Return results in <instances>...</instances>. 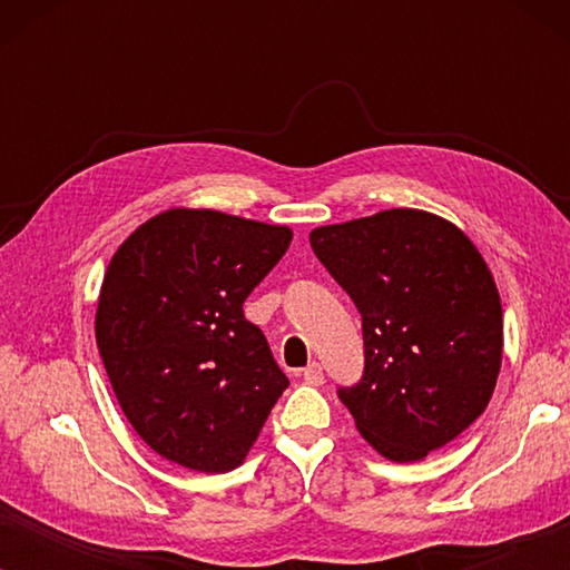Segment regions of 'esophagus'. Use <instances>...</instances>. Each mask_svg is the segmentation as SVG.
<instances>
[{"label":"esophagus","mask_w":570,"mask_h":570,"mask_svg":"<svg viewBox=\"0 0 570 570\" xmlns=\"http://www.w3.org/2000/svg\"><path fill=\"white\" fill-rule=\"evenodd\" d=\"M303 381L311 386H322L324 384V368L318 363H308L306 368H303Z\"/></svg>","instance_id":"1"}]
</instances>
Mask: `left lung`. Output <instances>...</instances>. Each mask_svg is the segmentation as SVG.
<instances>
[{
	"label": "left lung",
	"instance_id": "8db88e82",
	"mask_svg": "<svg viewBox=\"0 0 570 570\" xmlns=\"http://www.w3.org/2000/svg\"><path fill=\"white\" fill-rule=\"evenodd\" d=\"M363 318V376L337 394L381 456L417 462L485 412L503 355L501 295L456 225L384 209L311 230Z\"/></svg>",
	"mask_w": 570,
	"mask_h": 570
}]
</instances>
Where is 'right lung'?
Here are the masks:
<instances>
[{"label":"right lung","instance_id":"obj_1","mask_svg":"<svg viewBox=\"0 0 570 570\" xmlns=\"http://www.w3.org/2000/svg\"><path fill=\"white\" fill-rule=\"evenodd\" d=\"M293 233L215 209H168L131 233L100 287L96 340L131 428L155 454L230 472L287 376L244 301Z\"/></svg>","mask_w":570,"mask_h":570}]
</instances>
